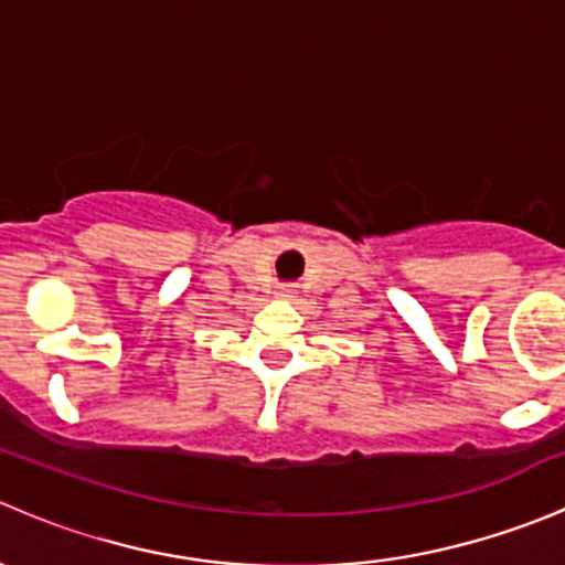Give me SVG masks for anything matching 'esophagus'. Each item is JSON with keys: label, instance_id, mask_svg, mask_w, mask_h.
Masks as SVG:
<instances>
[{"label": "esophagus", "instance_id": "1", "mask_svg": "<svg viewBox=\"0 0 565 565\" xmlns=\"http://www.w3.org/2000/svg\"><path fill=\"white\" fill-rule=\"evenodd\" d=\"M281 292H284V295H289V289H281Z\"/></svg>", "mask_w": 565, "mask_h": 565}]
</instances>
